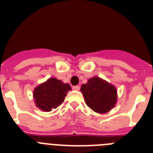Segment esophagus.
<instances>
[{
	"label": "esophagus",
	"instance_id": "1",
	"mask_svg": "<svg viewBox=\"0 0 153 153\" xmlns=\"http://www.w3.org/2000/svg\"><path fill=\"white\" fill-rule=\"evenodd\" d=\"M79 89H80V86H73V90H79Z\"/></svg>",
	"mask_w": 153,
	"mask_h": 153
}]
</instances>
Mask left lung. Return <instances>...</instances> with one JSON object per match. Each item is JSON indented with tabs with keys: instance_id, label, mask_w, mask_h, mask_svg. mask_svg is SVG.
I'll return each mask as SVG.
<instances>
[{
	"instance_id": "left-lung-1",
	"label": "left lung",
	"mask_w": 153,
	"mask_h": 153,
	"mask_svg": "<svg viewBox=\"0 0 153 153\" xmlns=\"http://www.w3.org/2000/svg\"><path fill=\"white\" fill-rule=\"evenodd\" d=\"M86 105L98 113H106L115 106L117 101V90L113 85L97 76L90 78L81 86Z\"/></svg>"
}]
</instances>
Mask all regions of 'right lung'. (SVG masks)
<instances>
[{"instance_id": "right-lung-1", "label": "right lung", "mask_w": 153, "mask_h": 153, "mask_svg": "<svg viewBox=\"0 0 153 153\" xmlns=\"http://www.w3.org/2000/svg\"><path fill=\"white\" fill-rule=\"evenodd\" d=\"M71 87L68 83L51 77L33 90L36 106L44 112H50L61 105Z\"/></svg>"}]
</instances>
